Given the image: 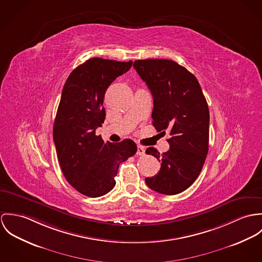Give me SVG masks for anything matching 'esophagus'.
<instances>
[{
  "label": "esophagus",
  "mask_w": 262,
  "mask_h": 262,
  "mask_svg": "<svg viewBox=\"0 0 262 262\" xmlns=\"http://www.w3.org/2000/svg\"><path fill=\"white\" fill-rule=\"evenodd\" d=\"M145 148H144L143 146H141V145L138 146V150H137V155H138V156H144V155H145Z\"/></svg>",
  "instance_id": "1"
}]
</instances>
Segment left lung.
Returning a JSON list of instances; mask_svg holds the SVG:
<instances>
[{
  "label": "left lung",
  "mask_w": 262,
  "mask_h": 262,
  "mask_svg": "<svg viewBox=\"0 0 262 262\" xmlns=\"http://www.w3.org/2000/svg\"><path fill=\"white\" fill-rule=\"evenodd\" d=\"M134 67L154 98L152 125L170 133L168 151L149 146L145 152L161 162L159 173L145 178L154 191L176 195L199 177L209 147V108L197 78L169 59H145Z\"/></svg>",
  "instance_id": "8db88e82"
}]
</instances>
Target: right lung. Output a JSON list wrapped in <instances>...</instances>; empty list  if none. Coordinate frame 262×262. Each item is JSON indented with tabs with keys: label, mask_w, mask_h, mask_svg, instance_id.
Returning a JSON list of instances; mask_svg holds the SVG:
<instances>
[{
	"label": "right lung",
	"mask_w": 262,
	"mask_h": 262,
	"mask_svg": "<svg viewBox=\"0 0 262 262\" xmlns=\"http://www.w3.org/2000/svg\"><path fill=\"white\" fill-rule=\"evenodd\" d=\"M132 65V60L88 59L70 73L62 90L53 126L59 164L67 182L88 197L112 191L119 164L137 152L132 140L104 143L95 135L105 118L106 89Z\"/></svg>",
	"instance_id": "obj_1"
}]
</instances>
